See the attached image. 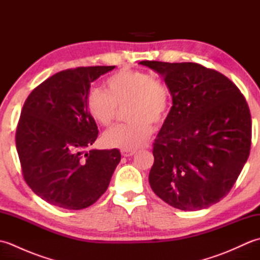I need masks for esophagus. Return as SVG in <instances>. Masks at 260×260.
<instances>
[{"label": "esophagus", "mask_w": 260, "mask_h": 260, "mask_svg": "<svg viewBox=\"0 0 260 260\" xmlns=\"http://www.w3.org/2000/svg\"><path fill=\"white\" fill-rule=\"evenodd\" d=\"M135 153H136V151H127V150H121V155H123L124 157H129V156H133Z\"/></svg>", "instance_id": "esophagus-1"}]
</instances>
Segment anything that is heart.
Instances as JSON below:
<instances>
[{
	"label": "heart",
	"mask_w": 260,
	"mask_h": 260,
	"mask_svg": "<svg viewBox=\"0 0 260 260\" xmlns=\"http://www.w3.org/2000/svg\"><path fill=\"white\" fill-rule=\"evenodd\" d=\"M126 105V118L131 123L106 132L103 143L108 147L134 151L151 136L150 121L158 124L167 117L171 105L170 88L146 71L123 69L106 79L105 92L90 89L86 96L88 113L102 126L112 125L117 107Z\"/></svg>",
	"instance_id": "obj_1"
}]
</instances>
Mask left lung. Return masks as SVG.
I'll return each instance as SVG.
<instances>
[{
    "label": "left lung",
    "instance_id": "8db88e82",
    "mask_svg": "<svg viewBox=\"0 0 260 260\" xmlns=\"http://www.w3.org/2000/svg\"><path fill=\"white\" fill-rule=\"evenodd\" d=\"M140 64L161 75L172 96L154 142L152 190L183 211L219 202L249 156L251 116L245 97L227 77L201 64Z\"/></svg>",
    "mask_w": 260,
    "mask_h": 260
}]
</instances>
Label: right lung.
<instances>
[{
    "mask_svg": "<svg viewBox=\"0 0 260 260\" xmlns=\"http://www.w3.org/2000/svg\"><path fill=\"white\" fill-rule=\"evenodd\" d=\"M115 66L53 75L26 98L15 142L24 180L42 200L62 209L91 206L107 190L120 161L117 148L89 150L98 136L86 107L90 84Z\"/></svg>",
    "mask_w": 260,
    "mask_h": 260,
    "instance_id": "right-lung-1",
    "label": "right lung"
}]
</instances>
